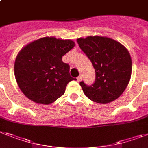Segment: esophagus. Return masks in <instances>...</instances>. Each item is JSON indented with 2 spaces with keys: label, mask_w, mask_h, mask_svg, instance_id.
<instances>
[{
  "label": "esophagus",
  "mask_w": 148,
  "mask_h": 148,
  "mask_svg": "<svg viewBox=\"0 0 148 148\" xmlns=\"http://www.w3.org/2000/svg\"><path fill=\"white\" fill-rule=\"evenodd\" d=\"M82 76H79L78 77V78H77V81H78V82H81V81H82Z\"/></svg>",
  "instance_id": "1"
}]
</instances>
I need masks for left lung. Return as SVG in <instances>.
I'll return each instance as SVG.
<instances>
[{"mask_svg": "<svg viewBox=\"0 0 148 148\" xmlns=\"http://www.w3.org/2000/svg\"><path fill=\"white\" fill-rule=\"evenodd\" d=\"M80 49L95 69L94 84L80 85L90 100L107 104L117 99L127 88L132 74V59L119 42L107 36H89L77 39Z\"/></svg>", "mask_w": 148, "mask_h": 148, "instance_id": "1", "label": "left lung"}]
</instances>
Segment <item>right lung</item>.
Masks as SVG:
<instances>
[{"instance_id":"obj_1","label":"right lung","mask_w":148,"mask_h":148,"mask_svg":"<svg viewBox=\"0 0 148 148\" xmlns=\"http://www.w3.org/2000/svg\"><path fill=\"white\" fill-rule=\"evenodd\" d=\"M75 46L72 40L45 36L31 42L18 53L14 73L21 92L38 104L49 105L64 95L72 80L69 66L62 57Z\"/></svg>"}]
</instances>
